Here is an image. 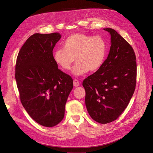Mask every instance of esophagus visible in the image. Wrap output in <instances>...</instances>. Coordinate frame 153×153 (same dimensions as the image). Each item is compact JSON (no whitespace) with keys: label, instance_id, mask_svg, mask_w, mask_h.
Masks as SVG:
<instances>
[{"label":"esophagus","instance_id":"1","mask_svg":"<svg viewBox=\"0 0 153 153\" xmlns=\"http://www.w3.org/2000/svg\"><path fill=\"white\" fill-rule=\"evenodd\" d=\"M79 85V82L78 80H77V79H74V86L76 87V86H78Z\"/></svg>","mask_w":153,"mask_h":153}]
</instances>
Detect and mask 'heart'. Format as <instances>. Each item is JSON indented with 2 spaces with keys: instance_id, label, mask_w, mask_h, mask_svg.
<instances>
[{
  "instance_id": "heart-1",
  "label": "heart",
  "mask_w": 153,
  "mask_h": 153,
  "mask_svg": "<svg viewBox=\"0 0 153 153\" xmlns=\"http://www.w3.org/2000/svg\"><path fill=\"white\" fill-rule=\"evenodd\" d=\"M63 46L53 52L54 62L63 70H70L75 59L76 63L71 70L75 76L96 71L103 63L106 45L100 36L75 33L65 40Z\"/></svg>"
}]
</instances>
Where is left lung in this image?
I'll return each instance as SVG.
<instances>
[{"label": "left lung", "mask_w": 153, "mask_h": 153, "mask_svg": "<svg viewBox=\"0 0 153 153\" xmlns=\"http://www.w3.org/2000/svg\"><path fill=\"white\" fill-rule=\"evenodd\" d=\"M111 36L107 59L93 74L85 78V105L93 120L106 124L117 119L128 105L136 83L134 50L113 28H103Z\"/></svg>", "instance_id": "obj_1"}]
</instances>
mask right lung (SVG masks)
Instances as JSON below:
<instances>
[{
    "label": "right lung",
    "mask_w": 153,
    "mask_h": 153,
    "mask_svg": "<svg viewBox=\"0 0 153 153\" xmlns=\"http://www.w3.org/2000/svg\"><path fill=\"white\" fill-rule=\"evenodd\" d=\"M59 33H35L20 48L16 79L21 103L39 124L53 127L63 120L65 104L73 89L71 77L58 69L53 50Z\"/></svg>",
    "instance_id": "right-lung-1"
}]
</instances>
